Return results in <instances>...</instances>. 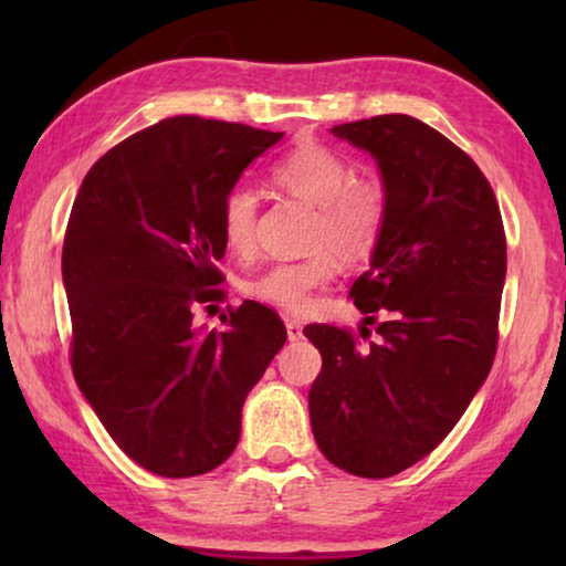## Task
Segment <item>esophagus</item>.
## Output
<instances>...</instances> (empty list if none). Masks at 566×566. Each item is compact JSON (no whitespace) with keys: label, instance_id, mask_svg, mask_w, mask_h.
I'll return each mask as SVG.
<instances>
[{"label":"esophagus","instance_id":"34e87169","mask_svg":"<svg viewBox=\"0 0 566 566\" xmlns=\"http://www.w3.org/2000/svg\"><path fill=\"white\" fill-rule=\"evenodd\" d=\"M286 324V337L290 342H300L304 337V324L300 319H284Z\"/></svg>","mask_w":566,"mask_h":566}]
</instances>
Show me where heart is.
<instances>
[{
	"mask_svg": "<svg viewBox=\"0 0 566 566\" xmlns=\"http://www.w3.org/2000/svg\"><path fill=\"white\" fill-rule=\"evenodd\" d=\"M276 187L304 199L317 209L314 244H329L342 262L357 264L377 247L387 219V197L379 181L354 179L347 159L329 147L304 145L274 167ZM256 209L260 197L249 185H234L219 209V229L232 252L247 254L254 247ZM337 256L319 249L304 260H280L244 282V292L254 300L302 314L312 296L337 274Z\"/></svg>",
	"mask_w": 566,
	"mask_h": 566,
	"instance_id": "1",
	"label": "heart"
}]
</instances>
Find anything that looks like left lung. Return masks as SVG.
Wrapping results in <instances>:
<instances>
[{
	"instance_id": "left-lung-1",
	"label": "left lung",
	"mask_w": 566,
	"mask_h": 566,
	"mask_svg": "<svg viewBox=\"0 0 566 566\" xmlns=\"http://www.w3.org/2000/svg\"><path fill=\"white\" fill-rule=\"evenodd\" d=\"M332 134L369 151L385 187V227L349 292L379 339L304 327L322 354L310 419L334 467L385 479L432 452L490 375L506 239L490 181L429 124L381 114Z\"/></svg>"
}]
</instances>
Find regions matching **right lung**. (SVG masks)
<instances>
[{
    "mask_svg": "<svg viewBox=\"0 0 566 566\" xmlns=\"http://www.w3.org/2000/svg\"><path fill=\"white\" fill-rule=\"evenodd\" d=\"M284 137L169 117L109 149L84 177L64 234L72 371L119 449L151 474L212 472L234 452L244 399L286 329L260 302L222 332L195 306L222 296L219 209L242 171Z\"/></svg>",
    "mask_w": 566,
    "mask_h": 566,
    "instance_id": "obj_1",
    "label": "right lung"
}]
</instances>
